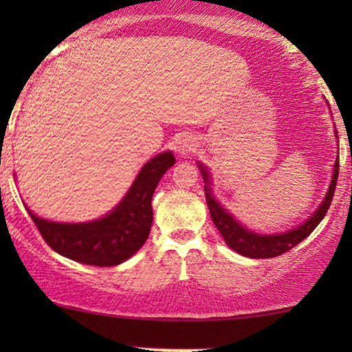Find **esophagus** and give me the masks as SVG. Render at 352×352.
I'll return each instance as SVG.
<instances>
[{
	"label": "esophagus",
	"instance_id": "1",
	"mask_svg": "<svg viewBox=\"0 0 352 352\" xmlns=\"http://www.w3.org/2000/svg\"><path fill=\"white\" fill-rule=\"evenodd\" d=\"M192 148H194V141H192V139L181 138L175 142V152L177 155H186V153H189L192 151Z\"/></svg>",
	"mask_w": 352,
	"mask_h": 352
}]
</instances>
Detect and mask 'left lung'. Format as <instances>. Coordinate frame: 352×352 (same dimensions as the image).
Listing matches in <instances>:
<instances>
[{
    "instance_id": "1",
    "label": "left lung",
    "mask_w": 352,
    "mask_h": 352,
    "mask_svg": "<svg viewBox=\"0 0 352 352\" xmlns=\"http://www.w3.org/2000/svg\"><path fill=\"white\" fill-rule=\"evenodd\" d=\"M335 138L338 139V134H336ZM197 166H199V170L205 181V197H206V204H208V208H210L211 219H213V223L216 226V229L219 230V234L223 235L224 242L228 243L229 248H232L234 252L242 254V256L258 259V258H274V256H278V254L287 253L288 250H292L293 247H296L298 243L302 242V240H305L307 235H309L312 230L320 224V221L324 219L327 211H329L331 199H333L336 179H338L340 160L338 157H336L329 190H327L324 200L320 201V205L317 206L314 213H312L302 224L287 230V232H278V234H258L240 224L239 221L235 219L218 200H216L213 189H211V186L213 184H211V175L208 168H206L201 162H199V165Z\"/></svg>"
}]
</instances>
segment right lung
I'll return each mask as SVG.
<instances>
[{"label":"right lung","instance_id":"obj_1","mask_svg":"<svg viewBox=\"0 0 352 352\" xmlns=\"http://www.w3.org/2000/svg\"><path fill=\"white\" fill-rule=\"evenodd\" d=\"M175 163L171 151L151 158L138 173L118 205L102 218L88 223L47 221L23 205L43 239L54 252L89 266H117L146 243L153 221L152 195L162 176Z\"/></svg>","mask_w":352,"mask_h":352}]
</instances>
